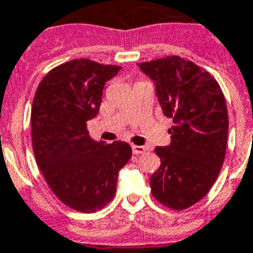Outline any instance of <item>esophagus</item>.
I'll list each match as a JSON object with an SVG mask.
<instances>
[{"label":"esophagus","instance_id":"obj_1","mask_svg":"<svg viewBox=\"0 0 253 253\" xmlns=\"http://www.w3.org/2000/svg\"><path fill=\"white\" fill-rule=\"evenodd\" d=\"M131 150H133V154L135 155H139V154H143L145 153L146 149L141 145H131Z\"/></svg>","mask_w":253,"mask_h":253}]
</instances>
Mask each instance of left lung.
Returning a JSON list of instances; mask_svg holds the SVG:
<instances>
[{
  "label": "left lung",
  "mask_w": 253,
  "mask_h": 253,
  "mask_svg": "<svg viewBox=\"0 0 253 253\" xmlns=\"http://www.w3.org/2000/svg\"><path fill=\"white\" fill-rule=\"evenodd\" d=\"M155 83L171 143L156 146L160 168L150 176L151 194L172 210H184L212 187L225 160L228 115L220 85L209 72L177 56L138 63Z\"/></svg>",
  "instance_id": "obj_1"
}]
</instances>
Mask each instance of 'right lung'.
Wrapping results in <instances>:
<instances>
[{
	"label": "right lung",
	"mask_w": 253,
	"mask_h": 253,
	"mask_svg": "<svg viewBox=\"0 0 253 253\" xmlns=\"http://www.w3.org/2000/svg\"><path fill=\"white\" fill-rule=\"evenodd\" d=\"M122 67L73 59L41 81L31 112L38 168L59 200L81 212L104 208L115 194L119 170L131 158L125 141L89 136L86 122L99 113L105 82Z\"/></svg>",
	"instance_id": "right-lung-1"
}]
</instances>
